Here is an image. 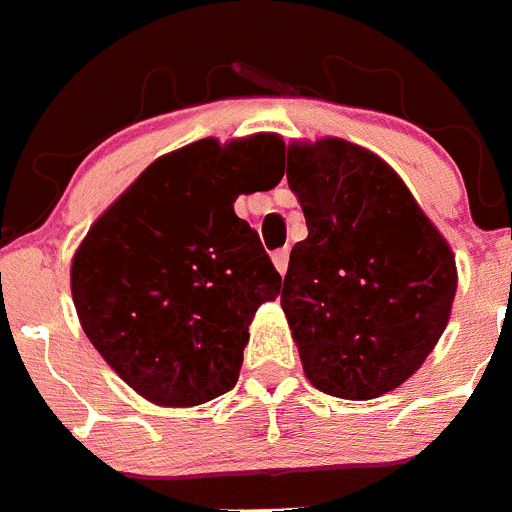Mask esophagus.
Listing matches in <instances>:
<instances>
[{
    "label": "esophagus",
    "mask_w": 512,
    "mask_h": 512,
    "mask_svg": "<svg viewBox=\"0 0 512 512\" xmlns=\"http://www.w3.org/2000/svg\"><path fill=\"white\" fill-rule=\"evenodd\" d=\"M287 262H290V250H277L275 255H272V265H275V270L280 272V275L287 272Z\"/></svg>",
    "instance_id": "obj_1"
}]
</instances>
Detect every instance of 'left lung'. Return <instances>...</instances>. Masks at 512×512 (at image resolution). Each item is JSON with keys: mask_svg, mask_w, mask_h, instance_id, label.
Masks as SVG:
<instances>
[{"mask_svg": "<svg viewBox=\"0 0 512 512\" xmlns=\"http://www.w3.org/2000/svg\"><path fill=\"white\" fill-rule=\"evenodd\" d=\"M287 185L307 222L280 305L320 393L372 400L400 388L438 345L458 267L398 172L360 145H287Z\"/></svg>", "mask_w": 512, "mask_h": 512, "instance_id": "obj_1", "label": "left lung"}]
</instances>
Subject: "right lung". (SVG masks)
<instances>
[{"label": "right lung", "instance_id": "add662e5", "mask_svg": "<svg viewBox=\"0 0 512 512\" xmlns=\"http://www.w3.org/2000/svg\"><path fill=\"white\" fill-rule=\"evenodd\" d=\"M282 140L207 137L157 157L94 220L69 267L79 325L160 408L235 388L250 322L282 277L235 200L282 180Z\"/></svg>", "mask_w": 512, "mask_h": 512}]
</instances>
